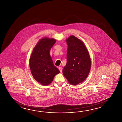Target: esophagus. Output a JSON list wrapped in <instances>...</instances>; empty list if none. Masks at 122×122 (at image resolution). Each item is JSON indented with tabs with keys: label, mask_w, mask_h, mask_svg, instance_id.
<instances>
[{
	"label": "esophagus",
	"mask_w": 122,
	"mask_h": 122,
	"mask_svg": "<svg viewBox=\"0 0 122 122\" xmlns=\"http://www.w3.org/2000/svg\"><path fill=\"white\" fill-rule=\"evenodd\" d=\"M59 70H60V72H62V67H59Z\"/></svg>",
	"instance_id": "obj_1"
}]
</instances>
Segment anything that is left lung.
I'll return each instance as SVG.
<instances>
[{"label": "left lung", "instance_id": "1", "mask_svg": "<svg viewBox=\"0 0 122 122\" xmlns=\"http://www.w3.org/2000/svg\"><path fill=\"white\" fill-rule=\"evenodd\" d=\"M66 41L67 61L62 72L68 82L75 86L82 82L88 76L91 58L85 45L80 39L71 35Z\"/></svg>", "mask_w": 122, "mask_h": 122}]
</instances>
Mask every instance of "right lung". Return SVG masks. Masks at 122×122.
Returning <instances> with one entry per match:
<instances>
[{
	"instance_id": "add662e5",
	"label": "right lung",
	"mask_w": 122,
	"mask_h": 122,
	"mask_svg": "<svg viewBox=\"0 0 122 122\" xmlns=\"http://www.w3.org/2000/svg\"><path fill=\"white\" fill-rule=\"evenodd\" d=\"M56 40L52 38L40 39L34 47L29 60V66L34 79L43 86L49 85L60 71L55 66L50 55Z\"/></svg>"
}]
</instances>
